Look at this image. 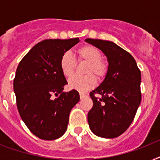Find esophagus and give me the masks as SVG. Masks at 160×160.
Listing matches in <instances>:
<instances>
[{
    "label": "esophagus",
    "mask_w": 160,
    "mask_h": 160,
    "mask_svg": "<svg viewBox=\"0 0 160 160\" xmlns=\"http://www.w3.org/2000/svg\"><path fill=\"white\" fill-rule=\"evenodd\" d=\"M80 97L81 100H82V99H85V98L88 97V94H86V93L80 92Z\"/></svg>",
    "instance_id": "esophagus-1"
}]
</instances>
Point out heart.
<instances>
[{
  "label": "heart",
  "mask_w": 160,
  "mask_h": 160,
  "mask_svg": "<svg viewBox=\"0 0 160 160\" xmlns=\"http://www.w3.org/2000/svg\"><path fill=\"white\" fill-rule=\"evenodd\" d=\"M78 60H84L88 63L85 76L75 75L69 80L68 85L72 90L84 92L95 86L96 79L92 74H95L99 79H101L107 72L105 64L101 61V52L99 49L93 46L86 45L76 51ZM60 67L61 72L65 77H70L74 74L75 68V59L72 54L67 51L61 55L60 60Z\"/></svg>",
  "instance_id": "heart-1"
}]
</instances>
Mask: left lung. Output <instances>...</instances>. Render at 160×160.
I'll return each instance as SVG.
<instances>
[{"label":"left lung","instance_id":"left-lung-1","mask_svg":"<svg viewBox=\"0 0 160 160\" xmlns=\"http://www.w3.org/2000/svg\"><path fill=\"white\" fill-rule=\"evenodd\" d=\"M85 41L100 49L109 64L104 80L90 92L94 105L88 124L97 136L116 138L131 124L140 105L141 73L134 57L114 42L90 38Z\"/></svg>","mask_w":160,"mask_h":160}]
</instances>
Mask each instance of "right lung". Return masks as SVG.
Here are the masks:
<instances>
[{
    "instance_id": "right-lung-1",
    "label": "right lung",
    "mask_w": 160,
    "mask_h": 160,
    "mask_svg": "<svg viewBox=\"0 0 160 160\" xmlns=\"http://www.w3.org/2000/svg\"><path fill=\"white\" fill-rule=\"evenodd\" d=\"M79 42V38L41 41L16 69L13 88L19 114L31 133L44 140L65 134L70 110L80 101L78 91L63 90L67 81L60 67L61 55Z\"/></svg>"
}]
</instances>
